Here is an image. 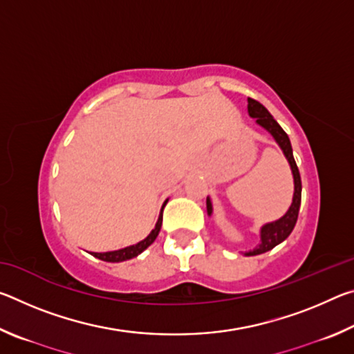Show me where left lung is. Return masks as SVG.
Instances as JSON below:
<instances>
[{
	"label": "left lung",
	"mask_w": 354,
	"mask_h": 354,
	"mask_svg": "<svg viewBox=\"0 0 354 354\" xmlns=\"http://www.w3.org/2000/svg\"><path fill=\"white\" fill-rule=\"evenodd\" d=\"M248 113L253 118H256L257 124H261L262 128H266L268 133H270L274 140L278 142V145L281 147V149L284 151V156L289 160L290 169L293 173V183H295V192H293V201L292 206L289 207V211L281 217L279 220L273 221V223L266 225L261 230V245L257 248H254L253 251H248L245 253L247 256H256V254H262L266 251L272 250L277 247L278 243H281L283 241H286L287 237L293 230V226L297 223L298 218V212H299V205H301V178H299V171L295 159H293V153H292V145L289 140V136L284 133V129L279 127L277 120L272 117V113L268 112L266 107H263L259 101H256L253 98H248ZM206 206H207V214H212V205L211 200H206Z\"/></svg>",
	"instance_id": "obj_1"
}]
</instances>
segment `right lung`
Returning a JSON list of instances; mask_svg holds the SVG:
<instances>
[{
    "instance_id": "add662e5",
    "label": "right lung",
    "mask_w": 354,
    "mask_h": 354,
    "mask_svg": "<svg viewBox=\"0 0 354 354\" xmlns=\"http://www.w3.org/2000/svg\"><path fill=\"white\" fill-rule=\"evenodd\" d=\"M164 206H162V211H164ZM162 211H160L159 220H158V223H156V227L151 231V234H149L145 239V241H142L137 245H133V247H127V248H122V250H117V251H107V253H92V254L95 257H98V259L106 261V262H122V261L131 259V257H136L137 254H140L142 251L148 248L149 245H151L156 241V237H158L159 231H160V226H162Z\"/></svg>"
}]
</instances>
